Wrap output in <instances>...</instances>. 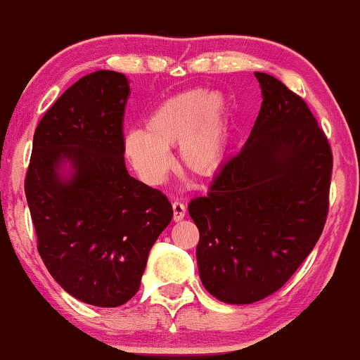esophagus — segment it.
I'll list each match as a JSON object with an SVG mask.
<instances>
[{"label": "esophagus", "instance_id": "1", "mask_svg": "<svg viewBox=\"0 0 360 360\" xmlns=\"http://www.w3.org/2000/svg\"><path fill=\"white\" fill-rule=\"evenodd\" d=\"M172 212H174V221H181L186 216V206L181 201L172 202Z\"/></svg>", "mask_w": 360, "mask_h": 360}]
</instances>
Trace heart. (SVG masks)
Wrapping results in <instances>:
<instances>
[{
  "instance_id": "1",
  "label": "heart",
  "mask_w": 360,
  "mask_h": 360,
  "mask_svg": "<svg viewBox=\"0 0 360 360\" xmlns=\"http://www.w3.org/2000/svg\"><path fill=\"white\" fill-rule=\"evenodd\" d=\"M227 141V99L221 91L186 89L167 98L146 120L144 129L122 138V151L141 181L165 183L172 166L169 148L177 144L181 166L209 176L221 165Z\"/></svg>"
}]
</instances>
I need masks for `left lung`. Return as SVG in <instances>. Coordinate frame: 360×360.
<instances>
[{
  "label": "left lung",
  "instance_id": "8db88e82",
  "mask_svg": "<svg viewBox=\"0 0 360 360\" xmlns=\"http://www.w3.org/2000/svg\"><path fill=\"white\" fill-rule=\"evenodd\" d=\"M262 104L244 148L207 195L189 202L202 285L227 304H252L290 279L319 240L329 211L332 151L304 99L254 72Z\"/></svg>",
  "mask_w": 360,
  "mask_h": 360
}]
</instances>
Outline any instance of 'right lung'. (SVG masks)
I'll return each mask as SVG.
<instances>
[{"label": "right lung", "instance_id": "right-lung-1", "mask_svg": "<svg viewBox=\"0 0 360 360\" xmlns=\"http://www.w3.org/2000/svg\"><path fill=\"white\" fill-rule=\"evenodd\" d=\"M127 96L122 72L76 81L36 127L25 181L44 266L68 294L98 307L138 292L149 251L172 219L166 195L126 169Z\"/></svg>", "mask_w": 360, "mask_h": 360}]
</instances>
